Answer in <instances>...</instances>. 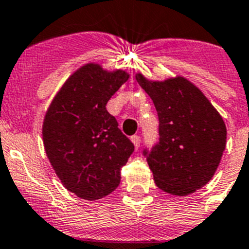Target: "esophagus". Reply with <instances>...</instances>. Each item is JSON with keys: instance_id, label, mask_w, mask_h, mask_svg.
I'll return each mask as SVG.
<instances>
[{"instance_id": "esophagus-1", "label": "esophagus", "mask_w": 249, "mask_h": 249, "mask_svg": "<svg viewBox=\"0 0 249 249\" xmlns=\"http://www.w3.org/2000/svg\"><path fill=\"white\" fill-rule=\"evenodd\" d=\"M131 142H133L135 149L139 148V146H140V137H139V135H133V137H131Z\"/></svg>"}]
</instances>
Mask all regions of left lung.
Wrapping results in <instances>:
<instances>
[{
    "instance_id": "left-lung-1",
    "label": "left lung",
    "mask_w": 249,
    "mask_h": 249,
    "mask_svg": "<svg viewBox=\"0 0 249 249\" xmlns=\"http://www.w3.org/2000/svg\"><path fill=\"white\" fill-rule=\"evenodd\" d=\"M137 81L154 103L159 142L144 149L158 188L173 196H188L214 176L226 149L223 119L194 84L181 76Z\"/></svg>"
}]
</instances>
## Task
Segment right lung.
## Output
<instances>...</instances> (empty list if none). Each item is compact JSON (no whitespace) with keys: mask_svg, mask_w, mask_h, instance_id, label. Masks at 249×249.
<instances>
[{"mask_svg":"<svg viewBox=\"0 0 249 249\" xmlns=\"http://www.w3.org/2000/svg\"><path fill=\"white\" fill-rule=\"evenodd\" d=\"M127 79L123 70L86 64L65 81L47 109L45 151L64 187L79 198L96 200L114 192L133 154L134 144L107 110Z\"/></svg>","mask_w":249,"mask_h":249,"instance_id":"add662e5","label":"right lung"}]
</instances>
